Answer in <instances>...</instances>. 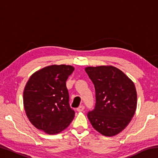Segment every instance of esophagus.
Here are the masks:
<instances>
[{
	"label": "esophagus",
	"mask_w": 158,
	"mask_h": 158,
	"mask_svg": "<svg viewBox=\"0 0 158 158\" xmlns=\"http://www.w3.org/2000/svg\"><path fill=\"white\" fill-rule=\"evenodd\" d=\"M84 106H83V105H81V106H79V107L77 109V111H79V112H81V111H84Z\"/></svg>",
	"instance_id": "esophagus-1"
}]
</instances>
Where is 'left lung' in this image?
Masks as SVG:
<instances>
[{
    "mask_svg": "<svg viewBox=\"0 0 158 158\" xmlns=\"http://www.w3.org/2000/svg\"><path fill=\"white\" fill-rule=\"evenodd\" d=\"M85 70L95 89V109L88 113L90 123L104 136L116 135L130 123L137 109L134 82L112 65L86 67Z\"/></svg>",
    "mask_w": 158,
    "mask_h": 158,
    "instance_id": "left-lung-1",
    "label": "left lung"
}]
</instances>
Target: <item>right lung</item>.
I'll use <instances>...</instances> for the list:
<instances>
[{
	"instance_id": "1",
	"label": "right lung",
	"mask_w": 158,
	"mask_h": 158,
	"mask_svg": "<svg viewBox=\"0 0 158 158\" xmlns=\"http://www.w3.org/2000/svg\"><path fill=\"white\" fill-rule=\"evenodd\" d=\"M72 65H52L31 76L23 90V106L28 118L38 130L55 135L68 127L74 117L69 105L66 81Z\"/></svg>"
}]
</instances>
